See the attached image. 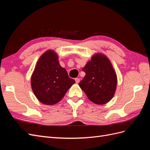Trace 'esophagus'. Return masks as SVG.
Wrapping results in <instances>:
<instances>
[{
    "label": "esophagus",
    "mask_w": 150,
    "mask_h": 150,
    "mask_svg": "<svg viewBox=\"0 0 150 150\" xmlns=\"http://www.w3.org/2000/svg\"><path fill=\"white\" fill-rule=\"evenodd\" d=\"M75 81H76V83L77 84H78L80 81V79L79 78H75Z\"/></svg>",
    "instance_id": "34e87169"
}]
</instances>
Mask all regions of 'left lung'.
I'll return each instance as SVG.
<instances>
[{
    "label": "left lung",
    "instance_id": "8db88e82",
    "mask_svg": "<svg viewBox=\"0 0 150 150\" xmlns=\"http://www.w3.org/2000/svg\"><path fill=\"white\" fill-rule=\"evenodd\" d=\"M82 70L86 75L79 86L89 100L96 104L110 101L116 89L117 76L108 58L102 54H95Z\"/></svg>",
    "mask_w": 150,
    "mask_h": 150
}]
</instances>
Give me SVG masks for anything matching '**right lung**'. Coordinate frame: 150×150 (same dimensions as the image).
I'll list each match as a JSON object with an SVG mask.
<instances>
[{
	"mask_svg": "<svg viewBox=\"0 0 150 150\" xmlns=\"http://www.w3.org/2000/svg\"><path fill=\"white\" fill-rule=\"evenodd\" d=\"M75 83L58 61L56 53L49 50L40 57L31 76V86L38 100L52 105L59 102Z\"/></svg>",
	"mask_w": 150,
	"mask_h": 150,
	"instance_id": "add662e5",
	"label": "right lung"
}]
</instances>
